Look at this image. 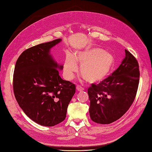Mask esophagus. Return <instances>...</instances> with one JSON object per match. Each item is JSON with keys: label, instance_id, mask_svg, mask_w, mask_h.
Here are the masks:
<instances>
[{"label": "esophagus", "instance_id": "1", "mask_svg": "<svg viewBox=\"0 0 152 152\" xmlns=\"http://www.w3.org/2000/svg\"><path fill=\"white\" fill-rule=\"evenodd\" d=\"M76 89H77V90H78V91H83V88L82 86H81L80 85H77L76 86Z\"/></svg>", "mask_w": 152, "mask_h": 152}]
</instances>
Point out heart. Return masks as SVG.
Masks as SVG:
<instances>
[{
    "mask_svg": "<svg viewBox=\"0 0 152 152\" xmlns=\"http://www.w3.org/2000/svg\"><path fill=\"white\" fill-rule=\"evenodd\" d=\"M78 63L81 64L80 72L89 83H99L106 79L113 72L115 59L110 53L101 48H93L75 53L73 57L67 54L64 63V74L68 80L73 78L78 70Z\"/></svg>",
    "mask_w": 152,
    "mask_h": 152,
    "instance_id": "obj_1",
    "label": "heart"
}]
</instances>
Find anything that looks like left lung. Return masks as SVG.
Instances as JSON below:
<instances>
[{"instance_id":"left-lung-1","label":"left lung","mask_w":152,"mask_h":152,"mask_svg":"<svg viewBox=\"0 0 152 152\" xmlns=\"http://www.w3.org/2000/svg\"><path fill=\"white\" fill-rule=\"evenodd\" d=\"M121 64L107 78L88 89L92 120L109 124L124 115L134 101L139 83V65L127 50Z\"/></svg>"}]
</instances>
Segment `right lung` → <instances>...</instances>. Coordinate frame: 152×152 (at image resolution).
<instances>
[{
	"instance_id": "1",
	"label": "right lung",
	"mask_w": 152,
	"mask_h": 152,
	"mask_svg": "<svg viewBox=\"0 0 152 152\" xmlns=\"http://www.w3.org/2000/svg\"><path fill=\"white\" fill-rule=\"evenodd\" d=\"M61 38L33 46L16 61L13 89L16 101L25 114L43 126L59 124L66 118L76 86L59 75L63 66L50 55V50Z\"/></svg>"
}]
</instances>
